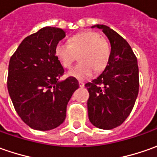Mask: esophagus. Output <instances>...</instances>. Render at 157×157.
I'll return each instance as SVG.
<instances>
[{
	"mask_svg": "<svg viewBox=\"0 0 157 157\" xmlns=\"http://www.w3.org/2000/svg\"><path fill=\"white\" fill-rule=\"evenodd\" d=\"M79 86H80L81 88H83V87H84V82H79Z\"/></svg>",
	"mask_w": 157,
	"mask_h": 157,
	"instance_id": "obj_1",
	"label": "esophagus"
}]
</instances>
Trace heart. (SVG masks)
<instances>
[{
	"mask_svg": "<svg viewBox=\"0 0 157 157\" xmlns=\"http://www.w3.org/2000/svg\"><path fill=\"white\" fill-rule=\"evenodd\" d=\"M56 56L64 68H69L79 56L80 63L68 75L78 80L91 77L95 71L101 72L108 66L111 56L109 41L94 31L73 35L68 43L59 42L55 48Z\"/></svg>",
	"mask_w": 157,
	"mask_h": 157,
	"instance_id": "1",
	"label": "heart"
}]
</instances>
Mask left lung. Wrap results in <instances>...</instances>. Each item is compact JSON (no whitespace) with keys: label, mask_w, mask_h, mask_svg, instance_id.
<instances>
[{"label":"left lung","mask_w":157,"mask_h":157,"mask_svg":"<svg viewBox=\"0 0 157 157\" xmlns=\"http://www.w3.org/2000/svg\"><path fill=\"white\" fill-rule=\"evenodd\" d=\"M110 41L111 56L104 71L85 84L89 93L90 122L101 129H112L131 113L139 91L137 59L127 41L105 25H95Z\"/></svg>","instance_id":"1"}]
</instances>
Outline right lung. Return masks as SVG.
Segmentation results:
<instances>
[{"instance_id": "1", "label": "right lung", "mask_w": 157, "mask_h": 157, "mask_svg": "<svg viewBox=\"0 0 157 157\" xmlns=\"http://www.w3.org/2000/svg\"><path fill=\"white\" fill-rule=\"evenodd\" d=\"M66 36L62 29L45 27L25 38L10 58L8 90L14 109L36 130H50L66 118L68 101L79 88L68 77L60 82L64 68L55 48Z\"/></svg>"}]
</instances>
